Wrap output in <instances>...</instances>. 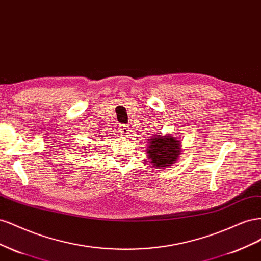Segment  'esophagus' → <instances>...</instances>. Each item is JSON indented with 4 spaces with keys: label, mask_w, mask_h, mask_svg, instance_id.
<instances>
[{
    "label": "esophagus",
    "mask_w": 261,
    "mask_h": 261,
    "mask_svg": "<svg viewBox=\"0 0 261 261\" xmlns=\"http://www.w3.org/2000/svg\"><path fill=\"white\" fill-rule=\"evenodd\" d=\"M120 130H121V133H122L123 136H126L130 132L129 128L126 125H120Z\"/></svg>",
    "instance_id": "34e87169"
}]
</instances>
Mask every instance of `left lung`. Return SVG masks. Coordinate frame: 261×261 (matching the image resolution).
<instances>
[{"mask_svg":"<svg viewBox=\"0 0 261 261\" xmlns=\"http://www.w3.org/2000/svg\"><path fill=\"white\" fill-rule=\"evenodd\" d=\"M146 156L153 164V168H166L172 166L181 154V141L167 135H156L147 139Z\"/></svg>","mask_w":261,"mask_h":261,"instance_id":"left-lung-1","label":"left lung"}]
</instances>
